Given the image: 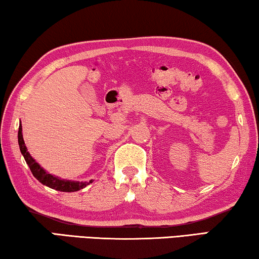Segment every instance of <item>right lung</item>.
Returning <instances> with one entry per match:
<instances>
[{
	"label": "right lung",
	"instance_id": "add662e5",
	"mask_svg": "<svg viewBox=\"0 0 259 259\" xmlns=\"http://www.w3.org/2000/svg\"><path fill=\"white\" fill-rule=\"evenodd\" d=\"M18 143H19V148L20 151L24 156L25 160L28 165L29 169L33 173V176L39 180L42 185L48 186L49 188L56 189V190H61V192H77V190H80L86 187L87 185L92 184V180L90 182H78V181H67V180H62L58 179V178L54 177L52 175H49L48 172H46L44 168H42L39 164H37L35 160L32 158V156L28 154L27 148L25 146L24 139H23V134H22V125L19 126L18 130Z\"/></svg>",
	"mask_w": 259,
	"mask_h": 259
}]
</instances>
